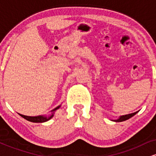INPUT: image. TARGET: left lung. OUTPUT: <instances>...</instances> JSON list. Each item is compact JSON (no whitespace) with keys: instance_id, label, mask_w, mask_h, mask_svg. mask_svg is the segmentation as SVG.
I'll list each match as a JSON object with an SVG mask.
<instances>
[{"instance_id":"8db88e82","label":"left lung","mask_w":156,"mask_h":156,"mask_svg":"<svg viewBox=\"0 0 156 156\" xmlns=\"http://www.w3.org/2000/svg\"><path fill=\"white\" fill-rule=\"evenodd\" d=\"M137 112H134V113H132V114H126V115L121 116V117H119V119H117V120H114V121H115V122H123V121H125V120H127V119H130V118L133 117V116L135 115V114H136Z\"/></svg>"}]
</instances>
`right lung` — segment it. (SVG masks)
<instances>
[{
  "label": "right lung",
  "mask_w": 156,
  "mask_h": 156,
  "mask_svg": "<svg viewBox=\"0 0 156 156\" xmlns=\"http://www.w3.org/2000/svg\"><path fill=\"white\" fill-rule=\"evenodd\" d=\"M60 106H58L56 107V108L53 109V110H52L51 112H54L56 109H58L59 108ZM20 115L21 116V117L24 118V119H26V120L29 121V122H44L49 120V119H51L52 117H53V114H52V115L49 116V117H44V116H38V117H28V116H25V115H22V114H20Z\"/></svg>",
  "instance_id": "add662e5"
}]
</instances>
